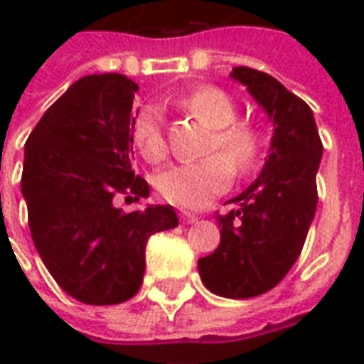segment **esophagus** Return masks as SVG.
Masks as SVG:
<instances>
[{
    "label": "esophagus",
    "mask_w": 364,
    "mask_h": 364,
    "mask_svg": "<svg viewBox=\"0 0 364 364\" xmlns=\"http://www.w3.org/2000/svg\"><path fill=\"white\" fill-rule=\"evenodd\" d=\"M181 220L185 222V224H193V222H197L198 220V216L195 213H189V210H181Z\"/></svg>",
    "instance_id": "34e87169"
}]
</instances>
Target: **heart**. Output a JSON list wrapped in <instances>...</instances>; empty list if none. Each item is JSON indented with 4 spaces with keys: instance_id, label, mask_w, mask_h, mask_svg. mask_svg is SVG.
I'll return each mask as SVG.
<instances>
[{
    "instance_id": "1",
    "label": "heart",
    "mask_w": 364,
    "mask_h": 364,
    "mask_svg": "<svg viewBox=\"0 0 364 364\" xmlns=\"http://www.w3.org/2000/svg\"><path fill=\"white\" fill-rule=\"evenodd\" d=\"M183 105L206 127L214 128L206 150L210 156L167 167L158 175L156 187L169 205L197 210L228 189L234 169L240 175L255 171L265 158L267 140L257 124L236 120V101L220 87H198L185 97ZM130 136L148 164H159L167 158L164 120L156 107L148 105L136 112Z\"/></svg>"
}]
</instances>
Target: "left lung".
Returning a JSON list of instances; mask_svg holds the SVG:
<instances>
[{
    "instance_id": "1",
    "label": "left lung",
    "mask_w": 364,
    "mask_h": 364,
    "mask_svg": "<svg viewBox=\"0 0 364 364\" xmlns=\"http://www.w3.org/2000/svg\"><path fill=\"white\" fill-rule=\"evenodd\" d=\"M232 77L265 109L274 132L259 177L228 200L237 208L216 214L220 245L198 259V273L218 296L252 298L277 287L304 247L323 146L312 109L273 75L240 66Z\"/></svg>"
}]
</instances>
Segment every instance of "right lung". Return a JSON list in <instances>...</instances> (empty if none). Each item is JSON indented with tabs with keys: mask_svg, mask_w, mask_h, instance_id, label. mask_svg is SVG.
<instances>
[{
	"mask_svg": "<svg viewBox=\"0 0 364 364\" xmlns=\"http://www.w3.org/2000/svg\"><path fill=\"white\" fill-rule=\"evenodd\" d=\"M120 74L85 75L44 112L25 144L21 191L41 259L83 304H120L140 290L146 242L175 228L173 206L124 213L150 185L132 169V101Z\"/></svg>",
	"mask_w": 364,
	"mask_h": 364,
	"instance_id": "right-lung-1",
	"label": "right lung"
}]
</instances>
